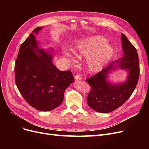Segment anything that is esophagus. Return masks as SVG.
<instances>
[{
  "label": "esophagus",
  "mask_w": 149,
  "mask_h": 149,
  "mask_svg": "<svg viewBox=\"0 0 149 149\" xmlns=\"http://www.w3.org/2000/svg\"><path fill=\"white\" fill-rule=\"evenodd\" d=\"M74 79H75L76 81H78V80H81L82 78H81V76L80 74H76L74 76Z\"/></svg>",
  "instance_id": "esophagus-1"
}]
</instances>
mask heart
I'll use <instances>...</instances> for the list:
<instances>
[{
  "instance_id": "heart-1",
  "label": "heart",
  "mask_w": 149,
  "mask_h": 149,
  "mask_svg": "<svg viewBox=\"0 0 149 149\" xmlns=\"http://www.w3.org/2000/svg\"><path fill=\"white\" fill-rule=\"evenodd\" d=\"M71 51L78 58H86L85 67L90 73L101 71L109 62L114 55V49L107 40L100 35L79 39L76 41ZM65 57L70 65L73 64L74 58L68 53Z\"/></svg>"
}]
</instances>
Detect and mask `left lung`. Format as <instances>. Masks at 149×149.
<instances>
[{
  "label": "left lung",
  "mask_w": 149,
  "mask_h": 149,
  "mask_svg": "<svg viewBox=\"0 0 149 149\" xmlns=\"http://www.w3.org/2000/svg\"><path fill=\"white\" fill-rule=\"evenodd\" d=\"M121 42L123 57L86 79L91 86L88 104L98 112L107 113L118 109L131 96L138 83L140 69L137 49L123 33L121 34ZM118 69L127 71V78L122 83L110 82L107 79L109 74Z\"/></svg>",
  "instance_id": "8db88e82"
}]
</instances>
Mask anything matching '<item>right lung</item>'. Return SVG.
<instances>
[{
    "label": "right lung",
    "instance_id": "1",
    "mask_svg": "<svg viewBox=\"0 0 149 149\" xmlns=\"http://www.w3.org/2000/svg\"><path fill=\"white\" fill-rule=\"evenodd\" d=\"M43 28L34 29L21 45L15 64V78L18 89L31 106L49 111L62 103L66 89L74 78L70 71H60L53 65V49L45 51L39 48L34 34Z\"/></svg>",
    "mask_w": 149,
    "mask_h": 149
}]
</instances>
